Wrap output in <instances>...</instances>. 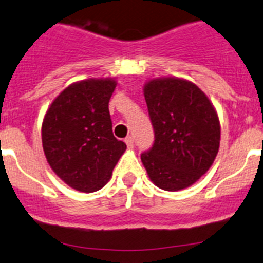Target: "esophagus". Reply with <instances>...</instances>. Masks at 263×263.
<instances>
[{"instance_id":"esophagus-1","label":"esophagus","mask_w":263,"mask_h":263,"mask_svg":"<svg viewBox=\"0 0 263 263\" xmlns=\"http://www.w3.org/2000/svg\"><path fill=\"white\" fill-rule=\"evenodd\" d=\"M124 141H126V144H127V146H128V149H132V147H134V139H132L131 136L127 137V139L124 140Z\"/></svg>"}]
</instances>
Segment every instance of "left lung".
<instances>
[{
  "label": "left lung",
  "instance_id": "8db88e82",
  "mask_svg": "<svg viewBox=\"0 0 263 263\" xmlns=\"http://www.w3.org/2000/svg\"><path fill=\"white\" fill-rule=\"evenodd\" d=\"M144 96L155 132L153 147L141 154L150 181L165 191L190 187L220 149L216 108L195 83L178 77L149 80Z\"/></svg>",
  "mask_w": 263,
  "mask_h": 263
}]
</instances>
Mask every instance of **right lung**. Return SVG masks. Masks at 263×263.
Segmentation results:
<instances>
[{
  "instance_id": "add662e5",
  "label": "right lung",
  "mask_w": 263,
  "mask_h": 263,
  "mask_svg": "<svg viewBox=\"0 0 263 263\" xmlns=\"http://www.w3.org/2000/svg\"><path fill=\"white\" fill-rule=\"evenodd\" d=\"M116 78H88L64 88L42 121V147L60 180L82 193L100 190L126 152L114 137L109 100Z\"/></svg>"
}]
</instances>
